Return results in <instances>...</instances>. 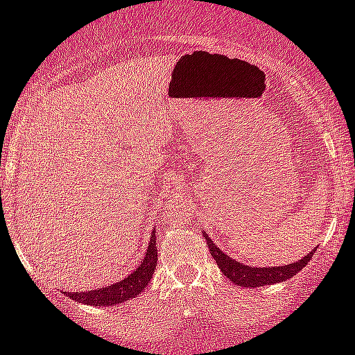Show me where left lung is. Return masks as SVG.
<instances>
[{
  "label": "left lung",
  "mask_w": 355,
  "mask_h": 355,
  "mask_svg": "<svg viewBox=\"0 0 355 355\" xmlns=\"http://www.w3.org/2000/svg\"><path fill=\"white\" fill-rule=\"evenodd\" d=\"M204 239H206L207 247L211 250V256L216 261L218 268L221 270V273L235 285H241V287H266V285L280 284V282L288 280L293 275L299 273L309 259L313 257V252L306 254L300 261H295V263L285 264V266H271V268H256V266H247L244 263H239V261L232 259L230 256L223 252L206 234H204Z\"/></svg>",
  "instance_id": "1"
}]
</instances>
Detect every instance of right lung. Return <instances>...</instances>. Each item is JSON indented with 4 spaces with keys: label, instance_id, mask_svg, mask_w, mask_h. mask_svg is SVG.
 I'll return each mask as SVG.
<instances>
[{
    "label": "right lung",
    "instance_id": "add662e5",
    "mask_svg": "<svg viewBox=\"0 0 355 355\" xmlns=\"http://www.w3.org/2000/svg\"><path fill=\"white\" fill-rule=\"evenodd\" d=\"M157 264V249H156V232L153 230L149 239L148 249H146L144 259L141 261L137 268L132 271L128 277L110 287H101L98 290H82V292H65L68 297L78 300L87 306H118L125 300L135 299L151 282L153 273Z\"/></svg>",
    "mask_w": 355,
    "mask_h": 355
}]
</instances>
